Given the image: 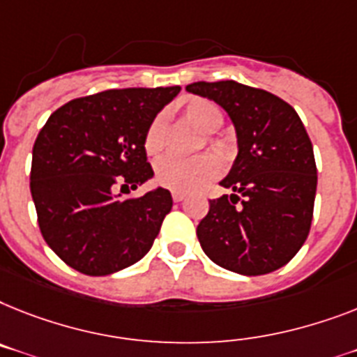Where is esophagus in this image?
<instances>
[{
	"mask_svg": "<svg viewBox=\"0 0 357 357\" xmlns=\"http://www.w3.org/2000/svg\"><path fill=\"white\" fill-rule=\"evenodd\" d=\"M172 197H173V200H175V202H182V200L185 199V193H182V191H173Z\"/></svg>",
	"mask_w": 357,
	"mask_h": 357,
	"instance_id": "34e87169",
	"label": "esophagus"
}]
</instances>
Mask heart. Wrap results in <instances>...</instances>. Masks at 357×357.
<instances>
[{"mask_svg": "<svg viewBox=\"0 0 357 357\" xmlns=\"http://www.w3.org/2000/svg\"><path fill=\"white\" fill-rule=\"evenodd\" d=\"M182 114L191 126H195L202 132H215L225 122V114L219 105L211 100L197 98V96L188 98L182 104ZM164 142H166V116L157 114L149 123L146 137H144V147L147 155L160 153ZM213 147L217 151H225L222 142H213ZM219 172L220 164L213 155H200L193 158L164 157L155 166V178L167 190L190 193L215 178Z\"/></svg>", "mask_w": 357, "mask_h": 357, "instance_id": "b5f03b06", "label": "heart"}]
</instances>
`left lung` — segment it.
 Returning a JSON list of instances; mask_svg holds the SVG:
<instances>
[{"label": "left lung", "instance_id": "obj_1", "mask_svg": "<svg viewBox=\"0 0 357 357\" xmlns=\"http://www.w3.org/2000/svg\"><path fill=\"white\" fill-rule=\"evenodd\" d=\"M225 109L237 132V158L220 181L234 193L210 200L197 237L215 264L241 275L284 266L312 225L317 169L296 109L275 94L234 79L185 87Z\"/></svg>", "mask_w": 357, "mask_h": 357}]
</instances>
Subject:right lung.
<instances>
[{
  "mask_svg": "<svg viewBox=\"0 0 357 357\" xmlns=\"http://www.w3.org/2000/svg\"><path fill=\"white\" fill-rule=\"evenodd\" d=\"M178 91H102L70 100L41 128L32 147V200L45 243L70 268L109 275L151 250L172 211V193L157 188L140 199L120 195L153 176L144 137Z\"/></svg>",
  "mask_w": 357,
  "mask_h": 357,
  "instance_id": "obj_1",
  "label": "right lung"
}]
</instances>
